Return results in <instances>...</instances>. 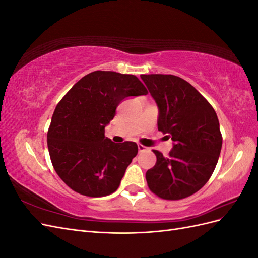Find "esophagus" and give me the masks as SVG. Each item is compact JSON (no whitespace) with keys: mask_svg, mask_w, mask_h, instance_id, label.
<instances>
[{"mask_svg":"<svg viewBox=\"0 0 258 258\" xmlns=\"http://www.w3.org/2000/svg\"><path fill=\"white\" fill-rule=\"evenodd\" d=\"M138 148H139V152L142 153V152H145L146 151V147L141 145V144H138Z\"/></svg>","mask_w":258,"mask_h":258,"instance_id":"esophagus-1","label":"esophagus"}]
</instances>
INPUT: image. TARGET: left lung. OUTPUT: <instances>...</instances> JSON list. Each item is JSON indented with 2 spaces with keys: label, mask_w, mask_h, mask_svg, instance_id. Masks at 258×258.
I'll return each instance as SVG.
<instances>
[{
  "label": "left lung",
  "mask_w": 258,
  "mask_h": 258,
  "mask_svg": "<svg viewBox=\"0 0 258 258\" xmlns=\"http://www.w3.org/2000/svg\"><path fill=\"white\" fill-rule=\"evenodd\" d=\"M157 103L158 130L174 142L169 157H157L147 170L148 188L166 200L191 196L212 175L222 150L223 138L217 115L188 82L175 75H141Z\"/></svg>",
  "instance_id": "8db88e82"
}]
</instances>
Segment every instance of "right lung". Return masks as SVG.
Masks as SVG:
<instances>
[{
    "instance_id": "right-lung-1",
    "label": "right lung",
    "mask_w": 258,
    "mask_h": 258,
    "mask_svg": "<svg viewBox=\"0 0 258 258\" xmlns=\"http://www.w3.org/2000/svg\"><path fill=\"white\" fill-rule=\"evenodd\" d=\"M146 93L135 75L95 71L61 99L51 117L47 145L54 171L70 188L88 197L107 196L118 188L138 145L112 142L104 128L123 99Z\"/></svg>"
}]
</instances>
